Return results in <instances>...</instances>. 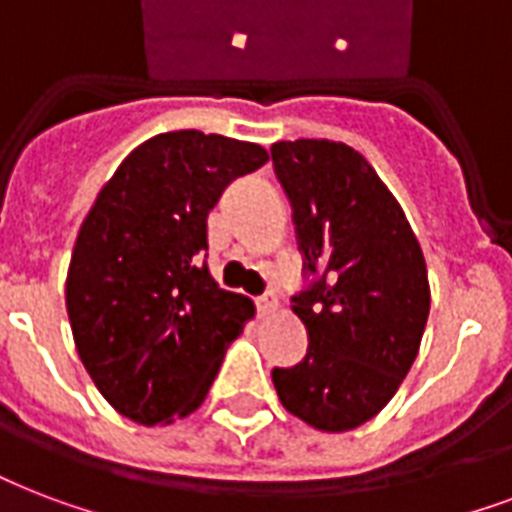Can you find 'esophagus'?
I'll use <instances>...</instances> for the list:
<instances>
[{"label": "esophagus", "mask_w": 512, "mask_h": 512, "mask_svg": "<svg viewBox=\"0 0 512 512\" xmlns=\"http://www.w3.org/2000/svg\"><path fill=\"white\" fill-rule=\"evenodd\" d=\"M257 308H260V314H273V311L279 308V298H276V292L273 290L263 292V295L257 298Z\"/></svg>", "instance_id": "esophagus-1"}]
</instances>
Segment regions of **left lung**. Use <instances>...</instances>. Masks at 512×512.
I'll use <instances>...</instances> for the list:
<instances>
[{"instance_id":"obj_1","label":"left lung","mask_w":512,"mask_h":512,"mask_svg":"<svg viewBox=\"0 0 512 512\" xmlns=\"http://www.w3.org/2000/svg\"><path fill=\"white\" fill-rule=\"evenodd\" d=\"M271 158L314 276L292 298L308 330L306 357L273 368V386L292 416L346 432L395 397L419 354L427 263L397 198L349 144L276 142Z\"/></svg>"}]
</instances>
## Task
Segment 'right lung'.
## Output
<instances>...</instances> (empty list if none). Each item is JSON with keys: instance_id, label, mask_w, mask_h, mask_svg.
Listing matches in <instances>:
<instances>
[{"instance_id": "add662e5", "label": "right lung", "mask_w": 512, "mask_h": 512, "mask_svg": "<svg viewBox=\"0 0 512 512\" xmlns=\"http://www.w3.org/2000/svg\"><path fill=\"white\" fill-rule=\"evenodd\" d=\"M260 144L169 131L117 166L80 225L66 273L77 354L117 413L152 427L204 403L225 349L255 317L206 268V217Z\"/></svg>"}]
</instances>
